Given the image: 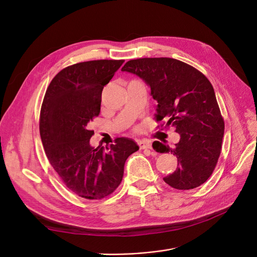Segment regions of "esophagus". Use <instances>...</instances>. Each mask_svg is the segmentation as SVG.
<instances>
[{
  "instance_id": "obj_1",
  "label": "esophagus",
  "mask_w": 257,
  "mask_h": 257,
  "mask_svg": "<svg viewBox=\"0 0 257 257\" xmlns=\"http://www.w3.org/2000/svg\"><path fill=\"white\" fill-rule=\"evenodd\" d=\"M139 147H140V149H142V150H144V149H151V148H152L151 143L149 141H145V140L139 142Z\"/></svg>"
}]
</instances>
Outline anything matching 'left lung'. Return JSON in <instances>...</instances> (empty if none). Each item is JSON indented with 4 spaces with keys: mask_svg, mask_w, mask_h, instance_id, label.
Masks as SVG:
<instances>
[{
    "mask_svg": "<svg viewBox=\"0 0 257 257\" xmlns=\"http://www.w3.org/2000/svg\"><path fill=\"white\" fill-rule=\"evenodd\" d=\"M121 71L145 80L158 103L155 120L180 134L175 148L154 142L157 152H171L178 159L165 182L184 191L203 184L217 166L225 128L209 80L194 66L168 57L132 59Z\"/></svg>",
    "mask_w": 257,
    "mask_h": 257,
    "instance_id": "8db88e82",
    "label": "left lung"
}]
</instances>
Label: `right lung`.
Here are the masks:
<instances>
[{"mask_svg": "<svg viewBox=\"0 0 257 257\" xmlns=\"http://www.w3.org/2000/svg\"><path fill=\"white\" fill-rule=\"evenodd\" d=\"M124 60H91L61 70L47 88L39 116V132L53 169L71 192L101 200L120 184L127 158L139 150L130 139L96 149L89 145L88 124L99 115L102 90Z\"/></svg>", "mask_w": 257, "mask_h": 257, "instance_id": "right-lung-1", "label": "right lung"}]
</instances>
